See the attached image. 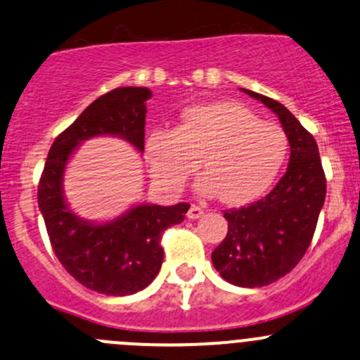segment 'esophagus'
<instances>
[{
    "label": "esophagus",
    "mask_w": 360,
    "mask_h": 360,
    "mask_svg": "<svg viewBox=\"0 0 360 360\" xmlns=\"http://www.w3.org/2000/svg\"><path fill=\"white\" fill-rule=\"evenodd\" d=\"M203 215V208L198 207V205H191L189 212H187V217L189 219H200Z\"/></svg>",
    "instance_id": "obj_1"
}]
</instances>
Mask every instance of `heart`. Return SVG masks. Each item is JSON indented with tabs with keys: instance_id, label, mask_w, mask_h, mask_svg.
<instances>
[{
	"instance_id": "heart-1",
	"label": "heart",
	"mask_w": 360,
	"mask_h": 360,
	"mask_svg": "<svg viewBox=\"0 0 360 360\" xmlns=\"http://www.w3.org/2000/svg\"><path fill=\"white\" fill-rule=\"evenodd\" d=\"M288 136L277 123L262 122L238 102L191 105L173 131H153L145 152L157 182L180 191L201 160L196 189L226 205L259 200L288 159Z\"/></svg>"
}]
</instances>
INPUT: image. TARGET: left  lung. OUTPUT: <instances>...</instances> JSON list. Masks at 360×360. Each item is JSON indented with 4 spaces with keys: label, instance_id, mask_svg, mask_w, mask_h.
I'll return each instance as SVG.
<instances>
[{
    "label": "left lung",
    "instance_id": "8db88e82",
    "mask_svg": "<svg viewBox=\"0 0 360 360\" xmlns=\"http://www.w3.org/2000/svg\"><path fill=\"white\" fill-rule=\"evenodd\" d=\"M242 91L276 112L288 136L290 162L265 198L224 212L228 233L212 252V263L231 285L258 288L286 276L306 255L327 184L316 141L299 120L274 98Z\"/></svg>",
    "mask_w": 360,
    "mask_h": 360
}]
</instances>
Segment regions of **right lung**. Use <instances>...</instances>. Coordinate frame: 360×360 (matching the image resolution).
Segmentation results:
<instances>
[{"label": "right lung", "instance_id": "right-lung-1", "mask_svg": "<svg viewBox=\"0 0 360 360\" xmlns=\"http://www.w3.org/2000/svg\"><path fill=\"white\" fill-rule=\"evenodd\" d=\"M150 97L148 88L125 86L91 102L54 139L39 184V208L54 255L75 281L104 295H132L155 279L164 258V229L180 224L191 205L141 203L111 221H86L65 200V169L75 150L101 136L123 139L143 153Z\"/></svg>", "mask_w": 360, "mask_h": 360}]
</instances>
